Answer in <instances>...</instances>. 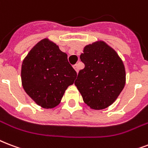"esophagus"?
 I'll use <instances>...</instances> for the list:
<instances>
[{
  "instance_id": "esophagus-1",
  "label": "esophagus",
  "mask_w": 148,
  "mask_h": 148,
  "mask_svg": "<svg viewBox=\"0 0 148 148\" xmlns=\"http://www.w3.org/2000/svg\"><path fill=\"white\" fill-rule=\"evenodd\" d=\"M74 69L75 70V71L77 73V72L79 71V66L78 64H75V65H74Z\"/></svg>"
}]
</instances>
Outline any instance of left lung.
Instances as JSON below:
<instances>
[{"instance_id":"left-lung-1","label":"left lung","mask_w":148,"mask_h":148,"mask_svg":"<svg viewBox=\"0 0 148 148\" xmlns=\"http://www.w3.org/2000/svg\"><path fill=\"white\" fill-rule=\"evenodd\" d=\"M84 64L74 82L91 109H106L114 102L126 84V71L117 53L104 41L85 46L80 56Z\"/></svg>"}]
</instances>
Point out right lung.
Listing matches in <instances>:
<instances>
[{
  "label": "right lung",
  "instance_id": "add662e5",
  "mask_svg": "<svg viewBox=\"0 0 148 148\" xmlns=\"http://www.w3.org/2000/svg\"><path fill=\"white\" fill-rule=\"evenodd\" d=\"M76 77L67 55L48 39H42L34 46L21 65V84L25 92L44 109L58 106Z\"/></svg>",
  "mask_w": 148,
  "mask_h": 148
}]
</instances>
